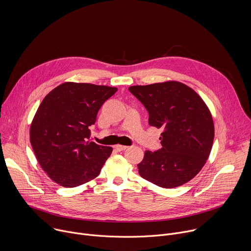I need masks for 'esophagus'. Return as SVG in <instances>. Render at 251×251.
Here are the masks:
<instances>
[{
    "instance_id": "34e87169",
    "label": "esophagus",
    "mask_w": 251,
    "mask_h": 251,
    "mask_svg": "<svg viewBox=\"0 0 251 251\" xmlns=\"http://www.w3.org/2000/svg\"><path fill=\"white\" fill-rule=\"evenodd\" d=\"M115 149L119 152L121 151H124L125 149H127V146H124V145H115Z\"/></svg>"
}]
</instances>
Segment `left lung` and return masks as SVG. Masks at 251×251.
Instances as JSON below:
<instances>
[{"mask_svg": "<svg viewBox=\"0 0 251 251\" xmlns=\"http://www.w3.org/2000/svg\"><path fill=\"white\" fill-rule=\"evenodd\" d=\"M145 106L149 125L162 128V148L146 151L138 164L145 180L165 189L191 181L205 164L212 147L214 126L206 104L191 87L178 81L130 86Z\"/></svg>", "mask_w": 251, "mask_h": 251, "instance_id": "left-lung-1", "label": "left lung"}]
</instances>
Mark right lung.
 <instances>
[{
  "instance_id": "add662e5",
  "label": "right lung",
  "mask_w": 251,
  "mask_h": 251,
  "mask_svg": "<svg viewBox=\"0 0 251 251\" xmlns=\"http://www.w3.org/2000/svg\"><path fill=\"white\" fill-rule=\"evenodd\" d=\"M116 87L64 82L52 89L35 113L29 140L35 158L56 184L65 188L96 177L112 148L88 141L89 127Z\"/></svg>"
}]
</instances>
